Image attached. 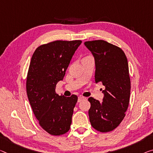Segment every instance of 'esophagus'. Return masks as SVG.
Wrapping results in <instances>:
<instances>
[{"label": "esophagus", "mask_w": 153, "mask_h": 153, "mask_svg": "<svg viewBox=\"0 0 153 153\" xmlns=\"http://www.w3.org/2000/svg\"><path fill=\"white\" fill-rule=\"evenodd\" d=\"M85 99V97H83V96H79V98H78V102H81V101Z\"/></svg>", "instance_id": "esophagus-1"}]
</instances>
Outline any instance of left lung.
Returning <instances> with one entry per match:
<instances>
[{"instance_id":"left-lung-1","label":"left lung","mask_w":153,"mask_h":153,"mask_svg":"<svg viewBox=\"0 0 153 153\" xmlns=\"http://www.w3.org/2000/svg\"><path fill=\"white\" fill-rule=\"evenodd\" d=\"M84 44L94 57L96 83L101 82L105 87L102 102L88 98L91 125L100 132H109L123 120L128 107L131 79L127 58L120 47L102 39Z\"/></svg>"}]
</instances>
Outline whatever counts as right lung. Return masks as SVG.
<instances>
[{
  "instance_id": "right-lung-1",
  "label": "right lung",
  "mask_w": 153,
  "mask_h": 153,
  "mask_svg": "<svg viewBox=\"0 0 153 153\" xmlns=\"http://www.w3.org/2000/svg\"><path fill=\"white\" fill-rule=\"evenodd\" d=\"M81 42L56 40L42 44L30 60L26 83L27 96L39 125L51 135H62L70 130L78 97L59 96L55 88Z\"/></svg>"
}]
</instances>
